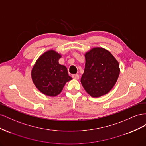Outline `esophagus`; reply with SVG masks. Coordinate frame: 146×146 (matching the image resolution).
Listing matches in <instances>:
<instances>
[{
    "label": "esophagus",
    "instance_id": "34e87169",
    "mask_svg": "<svg viewBox=\"0 0 146 146\" xmlns=\"http://www.w3.org/2000/svg\"><path fill=\"white\" fill-rule=\"evenodd\" d=\"M72 78H74V79H76V80H78V79H79V76L78 74H74V75H72Z\"/></svg>",
    "mask_w": 146,
    "mask_h": 146
}]
</instances>
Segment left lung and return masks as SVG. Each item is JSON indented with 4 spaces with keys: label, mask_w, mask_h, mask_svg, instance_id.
<instances>
[{
    "label": "left lung",
    "mask_w": 146,
    "mask_h": 146,
    "mask_svg": "<svg viewBox=\"0 0 146 146\" xmlns=\"http://www.w3.org/2000/svg\"><path fill=\"white\" fill-rule=\"evenodd\" d=\"M85 68L81 83L91 97L107 94L115 85L120 74L117 60L103 47H94L85 54Z\"/></svg>",
    "instance_id": "8db88e82"
}]
</instances>
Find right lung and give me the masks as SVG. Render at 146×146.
Returning a JSON list of instances; mask_svg holds the SVG:
<instances>
[{
	"mask_svg": "<svg viewBox=\"0 0 146 146\" xmlns=\"http://www.w3.org/2000/svg\"><path fill=\"white\" fill-rule=\"evenodd\" d=\"M61 55L54 50L42 54L33 65L31 77L34 85L41 93L55 97L62 91L65 84L71 80L65 66L58 62Z\"/></svg>",
	"mask_w": 146,
	"mask_h": 146,
	"instance_id": "obj_1",
	"label": "right lung"
}]
</instances>
